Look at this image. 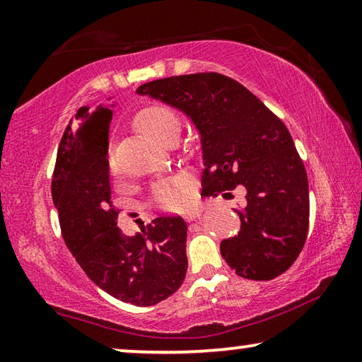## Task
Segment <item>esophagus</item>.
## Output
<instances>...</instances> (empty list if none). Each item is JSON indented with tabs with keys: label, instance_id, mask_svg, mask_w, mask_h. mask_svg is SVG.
I'll return each mask as SVG.
<instances>
[{
	"label": "esophagus",
	"instance_id": "esophagus-1",
	"mask_svg": "<svg viewBox=\"0 0 362 362\" xmlns=\"http://www.w3.org/2000/svg\"><path fill=\"white\" fill-rule=\"evenodd\" d=\"M199 216H202V209H192V211H188V212H185V221H188V222H193V221H197V219H199Z\"/></svg>",
	"mask_w": 362,
	"mask_h": 362
}]
</instances>
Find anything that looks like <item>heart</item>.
I'll return each instance as SVG.
<instances>
[{
  "label": "heart",
  "instance_id": "heart-1",
  "mask_svg": "<svg viewBox=\"0 0 362 362\" xmlns=\"http://www.w3.org/2000/svg\"><path fill=\"white\" fill-rule=\"evenodd\" d=\"M135 127L150 139L163 143L169 135L179 132V117L170 107L163 105H153L143 107L135 116ZM107 168L111 172L117 170L116 159L111 153L107 154ZM154 199L164 209L179 208L187 199V192L180 182H163L154 187Z\"/></svg>",
  "mask_w": 362,
  "mask_h": 362
}]
</instances>
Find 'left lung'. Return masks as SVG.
I'll return each mask as SVG.
<instances>
[{
  "instance_id": "left-lung-1",
  "label": "left lung",
  "mask_w": 362,
  "mask_h": 362,
  "mask_svg": "<svg viewBox=\"0 0 362 362\" xmlns=\"http://www.w3.org/2000/svg\"><path fill=\"white\" fill-rule=\"evenodd\" d=\"M185 112L202 135V194L246 190L242 228L221 255L240 277L271 280L300 256L309 226L305 164L288 129L242 83L217 72L153 80L136 88ZM230 194V193H227Z\"/></svg>"
}]
</instances>
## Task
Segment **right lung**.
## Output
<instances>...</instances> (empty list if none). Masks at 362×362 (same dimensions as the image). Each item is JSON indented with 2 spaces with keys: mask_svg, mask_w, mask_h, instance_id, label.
Returning a JSON list of instances; mask_svg holds the SVG:
<instances>
[{
  "mask_svg": "<svg viewBox=\"0 0 362 362\" xmlns=\"http://www.w3.org/2000/svg\"><path fill=\"white\" fill-rule=\"evenodd\" d=\"M112 105L80 107L62 134L51 182L62 238L85 274L117 300L153 306L187 274V223L160 216L127 237L117 227L107 168Z\"/></svg>",
  "mask_w": 362,
  "mask_h": 362,
  "instance_id": "obj_1",
  "label": "right lung"
}]
</instances>
